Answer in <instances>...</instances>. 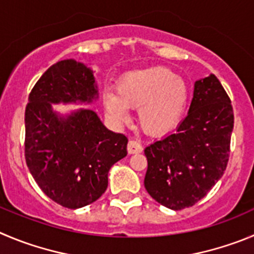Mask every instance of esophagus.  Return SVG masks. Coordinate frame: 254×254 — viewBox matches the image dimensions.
Returning a JSON list of instances; mask_svg holds the SVG:
<instances>
[{
  "mask_svg": "<svg viewBox=\"0 0 254 254\" xmlns=\"http://www.w3.org/2000/svg\"><path fill=\"white\" fill-rule=\"evenodd\" d=\"M127 151H129V154L141 153L143 151V146H141V144L139 141L129 140V143H127Z\"/></svg>",
  "mask_w": 254,
  "mask_h": 254,
  "instance_id": "34e87169",
  "label": "esophagus"
}]
</instances>
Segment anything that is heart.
<instances>
[{
    "mask_svg": "<svg viewBox=\"0 0 254 254\" xmlns=\"http://www.w3.org/2000/svg\"><path fill=\"white\" fill-rule=\"evenodd\" d=\"M187 103V85L168 67L131 71L119 80L118 91H104L105 110L115 122H127L129 108H139V124L153 135L165 134L181 122Z\"/></svg>",
    "mask_w": 254,
    "mask_h": 254,
    "instance_id": "1",
    "label": "heart"
}]
</instances>
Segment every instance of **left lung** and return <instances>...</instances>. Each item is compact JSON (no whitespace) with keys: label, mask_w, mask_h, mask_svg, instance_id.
<instances>
[{"label":"left lung","mask_w":254,"mask_h":254,"mask_svg":"<svg viewBox=\"0 0 254 254\" xmlns=\"http://www.w3.org/2000/svg\"><path fill=\"white\" fill-rule=\"evenodd\" d=\"M233 124L231 99L217 76L195 81L188 115L177 131L144 150V186L151 198L173 210L204 198L228 164Z\"/></svg>","instance_id":"left-lung-1"}]
</instances>
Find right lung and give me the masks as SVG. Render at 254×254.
Returning <instances> with one entry per match:
<instances>
[{"label":"right lung","mask_w":254,"mask_h":254,"mask_svg":"<svg viewBox=\"0 0 254 254\" xmlns=\"http://www.w3.org/2000/svg\"><path fill=\"white\" fill-rule=\"evenodd\" d=\"M96 99L92 70L70 59L45 71L26 106V164L41 190L70 209L100 198L108 188L110 168L127 154V136L106 129L92 110L61 116L51 106Z\"/></svg>","instance_id":"add662e5"}]
</instances>
